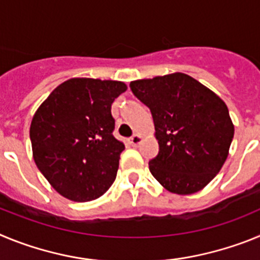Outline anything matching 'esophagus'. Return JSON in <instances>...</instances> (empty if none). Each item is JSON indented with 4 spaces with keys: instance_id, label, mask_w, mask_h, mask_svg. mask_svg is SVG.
<instances>
[{
    "instance_id": "34e87169",
    "label": "esophagus",
    "mask_w": 260,
    "mask_h": 260,
    "mask_svg": "<svg viewBox=\"0 0 260 260\" xmlns=\"http://www.w3.org/2000/svg\"><path fill=\"white\" fill-rule=\"evenodd\" d=\"M142 141H143V137L141 134H134L130 139H128V143L132 144V146H138V144H141Z\"/></svg>"
}]
</instances>
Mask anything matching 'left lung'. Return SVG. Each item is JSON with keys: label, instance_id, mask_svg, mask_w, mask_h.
I'll return each instance as SVG.
<instances>
[{"label": "left lung", "instance_id": "obj_1", "mask_svg": "<svg viewBox=\"0 0 260 260\" xmlns=\"http://www.w3.org/2000/svg\"><path fill=\"white\" fill-rule=\"evenodd\" d=\"M130 88L152 113L158 143L152 176L173 194L201 191L220 172L233 141L224 100L183 73L133 80Z\"/></svg>", "mask_w": 260, "mask_h": 260}]
</instances>
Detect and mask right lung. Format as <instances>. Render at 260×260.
I'll use <instances>...</instances> for the list:
<instances>
[{
	"label": "right lung",
	"mask_w": 260,
	"mask_h": 260,
	"mask_svg": "<svg viewBox=\"0 0 260 260\" xmlns=\"http://www.w3.org/2000/svg\"><path fill=\"white\" fill-rule=\"evenodd\" d=\"M126 89L118 80L71 78L38 108L29 126L32 156L59 195L95 201L114 182L125 144L112 134L110 108Z\"/></svg>",
	"instance_id": "right-lung-1"
}]
</instances>
